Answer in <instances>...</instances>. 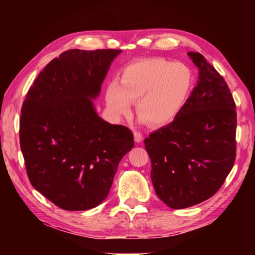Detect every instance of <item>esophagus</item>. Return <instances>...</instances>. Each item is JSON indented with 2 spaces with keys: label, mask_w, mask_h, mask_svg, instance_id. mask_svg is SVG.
I'll return each instance as SVG.
<instances>
[{
  "label": "esophagus",
  "mask_w": 255,
  "mask_h": 255,
  "mask_svg": "<svg viewBox=\"0 0 255 255\" xmlns=\"http://www.w3.org/2000/svg\"><path fill=\"white\" fill-rule=\"evenodd\" d=\"M133 139H135L136 143H140L143 140V135L139 131H135L133 132Z\"/></svg>",
  "instance_id": "1"
}]
</instances>
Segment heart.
<instances>
[{
  "label": "heart",
  "mask_w": 255,
  "mask_h": 255,
  "mask_svg": "<svg viewBox=\"0 0 255 255\" xmlns=\"http://www.w3.org/2000/svg\"><path fill=\"white\" fill-rule=\"evenodd\" d=\"M192 88V71L184 63L147 58L124 68L118 83L106 90V105L115 118H122L131 115L130 103H136L140 122L163 127L183 111Z\"/></svg>",
  "instance_id": "obj_1"
}]
</instances>
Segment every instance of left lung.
<instances>
[{"mask_svg":"<svg viewBox=\"0 0 255 255\" xmlns=\"http://www.w3.org/2000/svg\"><path fill=\"white\" fill-rule=\"evenodd\" d=\"M199 70L187 106L173 123L144 140L155 192L173 209L213 197L236 156L235 102L224 77L199 53H188Z\"/></svg>","mask_w":255,"mask_h":255,"instance_id":"left-lung-1","label":"left lung"}]
</instances>
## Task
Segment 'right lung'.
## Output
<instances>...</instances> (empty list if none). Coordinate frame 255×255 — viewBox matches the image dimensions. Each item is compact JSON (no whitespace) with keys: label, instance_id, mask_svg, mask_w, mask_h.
Returning <instances> with one entry per match:
<instances>
[{"label":"right lung","instance_id":"obj_1","mask_svg":"<svg viewBox=\"0 0 255 255\" xmlns=\"http://www.w3.org/2000/svg\"><path fill=\"white\" fill-rule=\"evenodd\" d=\"M118 49H71L34 80L21 109L20 146L32 187L59 208H94L106 199L132 132L99 117L93 100Z\"/></svg>","mask_w":255,"mask_h":255}]
</instances>
